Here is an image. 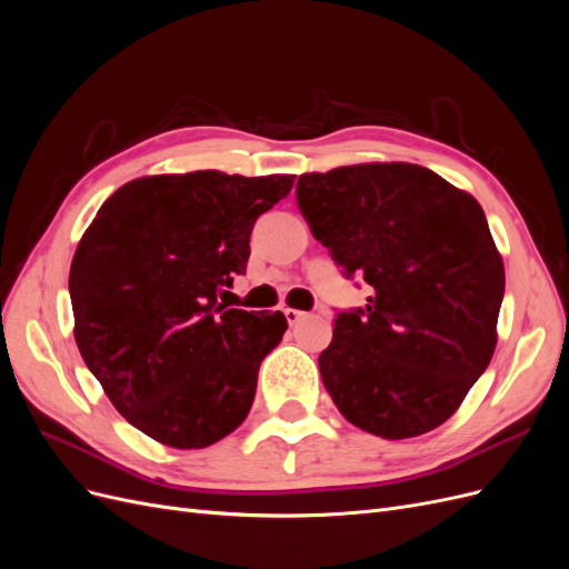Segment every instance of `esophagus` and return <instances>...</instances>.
Wrapping results in <instances>:
<instances>
[{
  "label": "esophagus",
  "mask_w": 569,
  "mask_h": 569,
  "mask_svg": "<svg viewBox=\"0 0 569 569\" xmlns=\"http://www.w3.org/2000/svg\"><path fill=\"white\" fill-rule=\"evenodd\" d=\"M284 318H287V322L295 327V325H299L303 318H306V313L303 311H297V308H284Z\"/></svg>",
  "instance_id": "34e87169"
}]
</instances>
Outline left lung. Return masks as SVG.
<instances>
[{"mask_svg": "<svg viewBox=\"0 0 569 569\" xmlns=\"http://www.w3.org/2000/svg\"><path fill=\"white\" fill-rule=\"evenodd\" d=\"M297 201L318 242L370 284L339 313L322 385L351 425L382 439L432 432L496 349L506 268L472 194L416 163L303 173Z\"/></svg>", "mask_w": 569, "mask_h": 569, "instance_id": "left-lung-1", "label": "left lung"}]
</instances>
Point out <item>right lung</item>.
Here are the masks:
<instances>
[{"mask_svg": "<svg viewBox=\"0 0 569 569\" xmlns=\"http://www.w3.org/2000/svg\"><path fill=\"white\" fill-rule=\"evenodd\" d=\"M291 187L295 176H147L116 189L84 230L68 274L76 343L147 437L206 449L249 416L287 318L218 297L247 268L256 218Z\"/></svg>", "mask_w": 569, "mask_h": 569, "instance_id": "obj_1", "label": "right lung"}]
</instances>
